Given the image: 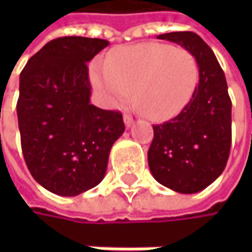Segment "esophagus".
Instances as JSON below:
<instances>
[{"label": "esophagus", "mask_w": 252, "mask_h": 252, "mask_svg": "<svg viewBox=\"0 0 252 252\" xmlns=\"http://www.w3.org/2000/svg\"><path fill=\"white\" fill-rule=\"evenodd\" d=\"M132 123H134L132 117H131L129 114H124V124H126V126H132Z\"/></svg>", "instance_id": "34e87169"}]
</instances>
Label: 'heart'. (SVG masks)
I'll list each match as a JSON object with an SVG mask.
<instances>
[{
  "mask_svg": "<svg viewBox=\"0 0 252 252\" xmlns=\"http://www.w3.org/2000/svg\"><path fill=\"white\" fill-rule=\"evenodd\" d=\"M90 81L108 108H121L134 89L144 114L166 121L189 103L198 84V64L187 49L146 42L120 48L105 64H93Z\"/></svg>",
  "mask_w": 252,
  "mask_h": 252,
  "instance_id": "b5f03b06",
  "label": "heart"
}]
</instances>
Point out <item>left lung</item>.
Returning a JSON list of instances; mask_svg holds the SVG:
<instances>
[{"instance_id": "left-lung-1", "label": "left lung", "mask_w": 252, "mask_h": 252, "mask_svg": "<svg viewBox=\"0 0 252 252\" xmlns=\"http://www.w3.org/2000/svg\"><path fill=\"white\" fill-rule=\"evenodd\" d=\"M158 39L175 42L194 55L200 81L189 103L153 126L147 159L155 179L182 194H194L216 181L226 166L232 141V102L225 73L210 46L194 32H172Z\"/></svg>"}]
</instances>
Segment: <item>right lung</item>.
<instances>
[{
	"label": "right lung",
	"mask_w": 252,
	"mask_h": 252,
	"mask_svg": "<svg viewBox=\"0 0 252 252\" xmlns=\"http://www.w3.org/2000/svg\"><path fill=\"white\" fill-rule=\"evenodd\" d=\"M105 39L64 36L48 42L20 74L17 118L32 176L48 191L74 197L105 176L126 126L118 111L90 103L87 63Z\"/></svg>",
	"instance_id": "obj_1"
}]
</instances>
